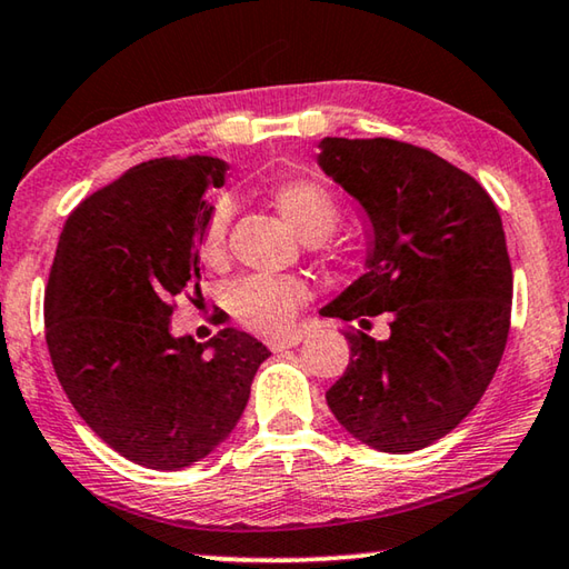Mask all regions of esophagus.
Returning a JSON list of instances; mask_svg holds the SVG:
<instances>
[{
    "mask_svg": "<svg viewBox=\"0 0 569 569\" xmlns=\"http://www.w3.org/2000/svg\"><path fill=\"white\" fill-rule=\"evenodd\" d=\"M301 341H303V333H301V331H291V333H286V336H276V339L268 341V349L278 353V351L293 349V346H298Z\"/></svg>",
    "mask_w": 569,
    "mask_h": 569,
    "instance_id": "34e87169",
    "label": "esophagus"
}]
</instances>
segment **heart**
Wrapping results in <instances>:
<instances>
[{"mask_svg": "<svg viewBox=\"0 0 569 569\" xmlns=\"http://www.w3.org/2000/svg\"><path fill=\"white\" fill-rule=\"evenodd\" d=\"M268 200L283 223L301 240H323L339 223V206L329 190L306 178H288L268 190ZM228 206H216L200 233V258L208 266H220L226 258ZM308 298L306 286L293 278L253 276L240 281L233 291L236 319L250 331L278 336L291 326L293 316Z\"/></svg>", "mask_w": 569, "mask_h": 569, "instance_id": "b5f03b06", "label": "heart"}]
</instances>
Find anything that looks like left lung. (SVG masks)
Returning a JSON list of instances; mask_svg holds the SVG:
<instances>
[{
  "instance_id": "obj_1",
  "label": "left lung",
  "mask_w": 569,
  "mask_h": 569,
  "mask_svg": "<svg viewBox=\"0 0 569 569\" xmlns=\"http://www.w3.org/2000/svg\"><path fill=\"white\" fill-rule=\"evenodd\" d=\"M316 162L366 216V273L321 313L361 329L369 316L391 321L389 339L346 333L351 359L326 401L361 445L409 455L449 435L502 361V218L475 178L409 142L323 138Z\"/></svg>"
}]
</instances>
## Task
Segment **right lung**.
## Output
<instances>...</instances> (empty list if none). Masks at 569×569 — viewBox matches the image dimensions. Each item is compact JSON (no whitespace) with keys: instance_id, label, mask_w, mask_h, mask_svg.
I'll list each match as a JSON object with an SVG mask.
<instances>
[{"instance_id":"1","label":"right lung","mask_w":569,"mask_h":569,"mask_svg":"<svg viewBox=\"0 0 569 569\" xmlns=\"http://www.w3.org/2000/svg\"><path fill=\"white\" fill-rule=\"evenodd\" d=\"M228 162H140L77 206L44 291L47 349L67 399L134 465L176 471L230 437L271 351L233 326L208 343L170 331L200 283V233Z\"/></svg>"}]
</instances>
